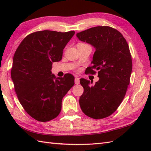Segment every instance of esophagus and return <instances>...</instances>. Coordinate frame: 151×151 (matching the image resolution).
<instances>
[{"mask_svg": "<svg viewBox=\"0 0 151 151\" xmlns=\"http://www.w3.org/2000/svg\"><path fill=\"white\" fill-rule=\"evenodd\" d=\"M75 84H76V85L79 84H80V78H78V77H75Z\"/></svg>", "mask_w": 151, "mask_h": 151, "instance_id": "34e87169", "label": "esophagus"}]
</instances>
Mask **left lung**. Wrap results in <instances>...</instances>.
Returning <instances> with one entry per match:
<instances>
[{
  "label": "left lung",
  "mask_w": 151,
  "mask_h": 151,
  "mask_svg": "<svg viewBox=\"0 0 151 151\" xmlns=\"http://www.w3.org/2000/svg\"><path fill=\"white\" fill-rule=\"evenodd\" d=\"M76 36L95 48L93 65L86 71L98 70L99 78L93 86V82L81 79L84 88L79 99L81 110L95 119L110 116L119 106L130 84L132 61L129 45L119 32L107 26L89 28Z\"/></svg>",
  "instance_id": "1"
}]
</instances>
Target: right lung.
<instances>
[{"mask_svg": "<svg viewBox=\"0 0 151 151\" xmlns=\"http://www.w3.org/2000/svg\"><path fill=\"white\" fill-rule=\"evenodd\" d=\"M75 33L36 32L21 41L14 54L11 76L15 91L24 110L38 121L59 115L63 97L75 84L70 74L60 78L51 72L52 63L62 59L63 50Z\"/></svg>", "mask_w": 151, "mask_h": 151, "instance_id": "right-lung-1", "label": "right lung"}]
</instances>
